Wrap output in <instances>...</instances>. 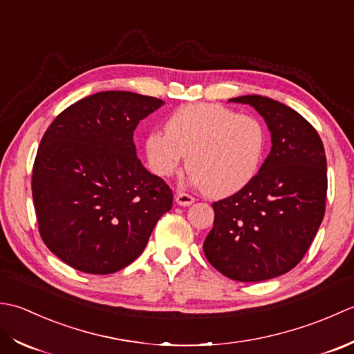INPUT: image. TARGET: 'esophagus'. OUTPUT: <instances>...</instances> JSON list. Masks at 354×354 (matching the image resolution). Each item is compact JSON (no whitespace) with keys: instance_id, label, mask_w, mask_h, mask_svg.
<instances>
[{"instance_id":"esophagus-1","label":"esophagus","mask_w":354,"mask_h":354,"mask_svg":"<svg viewBox=\"0 0 354 354\" xmlns=\"http://www.w3.org/2000/svg\"><path fill=\"white\" fill-rule=\"evenodd\" d=\"M176 201H177V205H180V206H191L194 201H196V198H194L192 196H189V194L177 192Z\"/></svg>"}]
</instances>
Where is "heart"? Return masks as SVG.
<instances>
[{"instance_id":"1","label":"heart","mask_w":354,"mask_h":354,"mask_svg":"<svg viewBox=\"0 0 354 354\" xmlns=\"http://www.w3.org/2000/svg\"><path fill=\"white\" fill-rule=\"evenodd\" d=\"M266 149L259 120L220 104L197 102L177 108L167 131L153 129L145 137L151 171L169 177L187 156L191 182L211 197L243 189L257 176Z\"/></svg>"}]
</instances>
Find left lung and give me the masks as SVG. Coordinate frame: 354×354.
<instances>
[{
	"instance_id": "8db88e82",
	"label": "left lung",
	"mask_w": 354,
	"mask_h": 354,
	"mask_svg": "<svg viewBox=\"0 0 354 354\" xmlns=\"http://www.w3.org/2000/svg\"><path fill=\"white\" fill-rule=\"evenodd\" d=\"M229 102L255 108L272 149L243 189L212 205L203 250L225 277L257 283L284 275L306 255L326 211L327 158L319 134L293 108L259 95Z\"/></svg>"
}]
</instances>
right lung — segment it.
Listing matches in <instances>:
<instances>
[{
	"label": "right lung",
	"mask_w": 354,
	"mask_h": 354,
	"mask_svg": "<svg viewBox=\"0 0 354 354\" xmlns=\"http://www.w3.org/2000/svg\"><path fill=\"white\" fill-rule=\"evenodd\" d=\"M165 102L131 91L77 100L42 136L32 196L39 234L64 263L93 275L127 268L172 207L169 186L137 158L133 134Z\"/></svg>",
	"instance_id": "add662e5"
}]
</instances>
